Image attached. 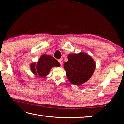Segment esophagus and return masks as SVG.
<instances>
[{"label": "esophagus", "mask_w": 124, "mask_h": 124, "mask_svg": "<svg viewBox=\"0 0 124 124\" xmlns=\"http://www.w3.org/2000/svg\"><path fill=\"white\" fill-rule=\"evenodd\" d=\"M58 61L59 62V63H60V64H61V65H62V64H63V60H62V59H59V60H58Z\"/></svg>", "instance_id": "esophagus-1"}]
</instances>
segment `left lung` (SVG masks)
<instances>
[{"instance_id":"8db88e82","label":"left lung","mask_w":124,"mask_h":124,"mask_svg":"<svg viewBox=\"0 0 124 124\" xmlns=\"http://www.w3.org/2000/svg\"><path fill=\"white\" fill-rule=\"evenodd\" d=\"M64 68L69 81L76 85L86 82L92 77L95 69L96 64L92 57L85 53L70 54Z\"/></svg>"}]
</instances>
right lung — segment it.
Masks as SVG:
<instances>
[{
  "instance_id": "obj_1",
  "label": "right lung",
  "mask_w": 124,
  "mask_h": 124,
  "mask_svg": "<svg viewBox=\"0 0 124 124\" xmlns=\"http://www.w3.org/2000/svg\"><path fill=\"white\" fill-rule=\"evenodd\" d=\"M60 67V63L51 55L44 54L39 59L37 63H33L30 65V69L36 75L45 77L49 74L51 68Z\"/></svg>"
}]
</instances>
